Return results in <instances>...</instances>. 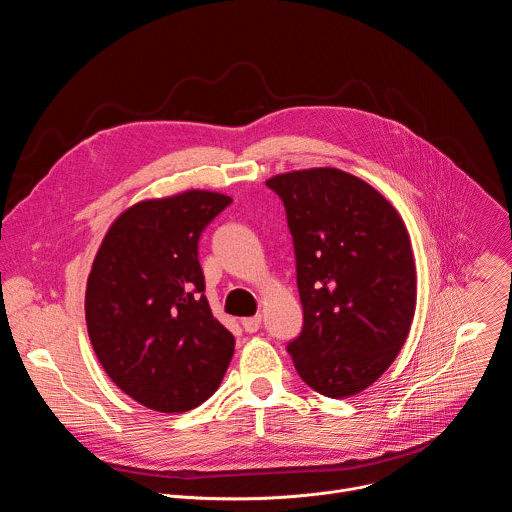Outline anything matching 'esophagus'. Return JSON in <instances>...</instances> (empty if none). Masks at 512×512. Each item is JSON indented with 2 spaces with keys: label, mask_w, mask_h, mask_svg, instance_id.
Returning <instances> with one entry per match:
<instances>
[{
  "label": "esophagus",
  "mask_w": 512,
  "mask_h": 512,
  "mask_svg": "<svg viewBox=\"0 0 512 512\" xmlns=\"http://www.w3.org/2000/svg\"><path fill=\"white\" fill-rule=\"evenodd\" d=\"M262 325V317L260 315H254V317H248V319H242V327L246 333H256Z\"/></svg>",
  "instance_id": "obj_1"
}]
</instances>
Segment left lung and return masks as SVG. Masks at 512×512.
I'll use <instances>...</instances> for the list:
<instances>
[{
	"label": "left lung",
	"mask_w": 512,
	"mask_h": 512,
	"mask_svg": "<svg viewBox=\"0 0 512 512\" xmlns=\"http://www.w3.org/2000/svg\"><path fill=\"white\" fill-rule=\"evenodd\" d=\"M266 185L282 197L294 240L304 315L288 345L294 367L321 395H357L389 369L412 329L410 234L391 201L347 171H286Z\"/></svg>",
	"instance_id": "left-lung-1"
}]
</instances>
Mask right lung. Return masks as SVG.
Listing matches in <instances>:
<instances>
[{"mask_svg":"<svg viewBox=\"0 0 512 512\" xmlns=\"http://www.w3.org/2000/svg\"><path fill=\"white\" fill-rule=\"evenodd\" d=\"M232 197L187 189L141 199L107 230L84 294L92 349L129 397L163 414L189 412L222 383L234 335L203 294L197 240Z\"/></svg>","mask_w":512,"mask_h":512,"instance_id":"obj_1","label":"right lung"}]
</instances>
